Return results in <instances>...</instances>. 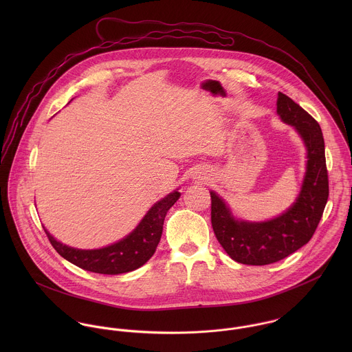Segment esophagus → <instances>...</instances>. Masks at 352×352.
I'll return each mask as SVG.
<instances>
[{
  "label": "esophagus",
  "instance_id": "obj_1",
  "mask_svg": "<svg viewBox=\"0 0 352 352\" xmlns=\"http://www.w3.org/2000/svg\"><path fill=\"white\" fill-rule=\"evenodd\" d=\"M198 180H204L206 179V173H203V172H201L199 175H198V177H197Z\"/></svg>",
  "mask_w": 352,
  "mask_h": 352
}]
</instances>
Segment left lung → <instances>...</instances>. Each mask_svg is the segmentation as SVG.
Listing matches in <instances>:
<instances>
[{
  "instance_id": "8db88e82",
  "label": "left lung",
  "mask_w": 352,
  "mask_h": 352,
  "mask_svg": "<svg viewBox=\"0 0 352 352\" xmlns=\"http://www.w3.org/2000/svg\"><path fill=\"white\" fill-rule=\"evenodd\" d=\"M276 112L283 123L294 127L306 148V169L296 201L275 218L252 222L236 218L228 203L210 191L211 225L218 243L234 261L248 265L276 263L307 244L329 195L324 137L318 123L280 92Z\"/></svg>"
}]
</instances>
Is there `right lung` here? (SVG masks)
<instances>
[{"mask_svg":"<svg viewBox=\"0 0 352 352\" xmlns=\"http://www.w3.org/2000/svg\"><path fill=\"white\" fill-rule=\"evenodd\" d=\"M175 190L155 201L137 228L122 240L99 250H78L59 243L43 226L51 245L72 264L104 275H119L142 267L155 252L161 240L164 219L168 210L180 198Z\"/></svg>","mask_w":352,"mask_h":352,"instance_id":"obj_1","label":"right lung"}]
</instances>
